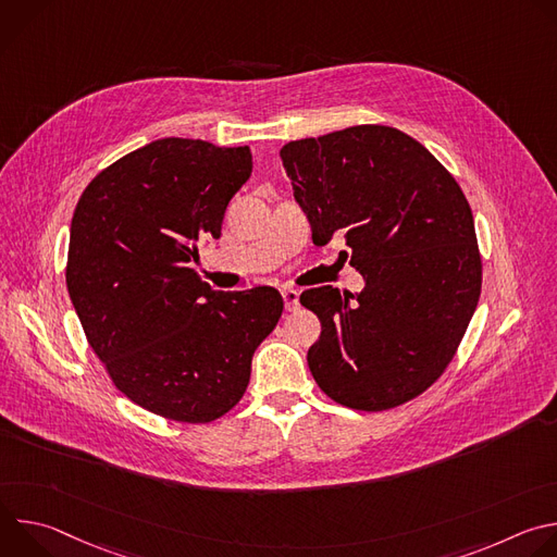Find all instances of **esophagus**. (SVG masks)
I'll return each mask as SVG.
<instances>
[{
    "label": "esophagus",
    "instance_id": "obj_1",
    "mask_svg": "<svg viewBox=\"0 0 557 557\" xmlns=\"http://www.w3.org/2000/svg\"><path fill=\"white\" fill-rule=\"evenodd\" d=\"M282 297H284V308L288 312H295L299 308V290L293 286H282Z\"/></svg>",
    "mask_w": 557,
    "mask_h": 557
}]
</instances>
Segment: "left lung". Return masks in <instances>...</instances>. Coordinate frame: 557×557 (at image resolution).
<instances>
[{
	"mask_svg": "<svg viewBox=\"0 0 557 557\" xmlns=\"http://www.w3.org/2000/svg\"><path fill=\"white\" fill-rule=\"evenodd\" d=\"M312 243L344 233L366 286L308 288L322 322L308 368L333 401L383 412L423 394L449 366L483 286L471 207L412 136L355 125L280 151ZM348 256V253H346Z\"/></svg>",
	"mask_w": 557,
	"mask_h": 557,
	"instance_id": "obj_1",
	"label": "left lung"
}]
</instances>
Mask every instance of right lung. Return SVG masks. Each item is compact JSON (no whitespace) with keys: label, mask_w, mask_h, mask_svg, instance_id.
Returning <instances> with one entry per match:
<instances>
[{"label":"right lung","mask_w":557,"mask_h":557,"mask_svg":"<svg viewBox=\"0 0 557 557\" xmlns=\"http://www.w3.org/2000/svg\"><path fill=\"white\" fill-rule=\"evenodd\" d=\"M253 170L249 147L161 138L99 172L76 202L65 284L90 348L143 410L211 423L243 399L284 301L271 286L213 290L189 269L220 237Z\"/></svg>","instance_id":"1"}]
</instances>
